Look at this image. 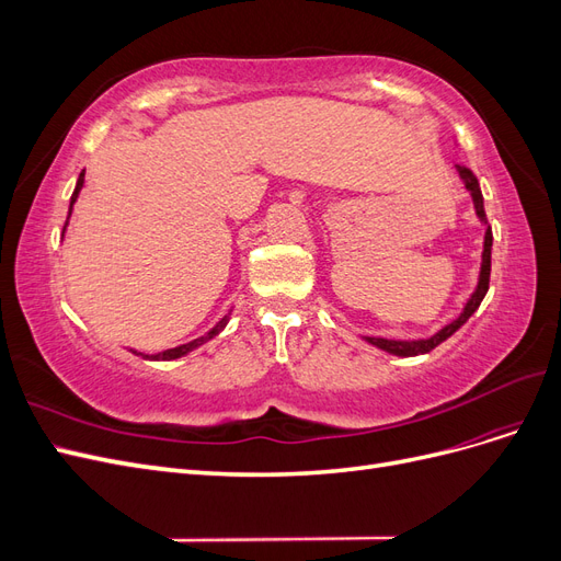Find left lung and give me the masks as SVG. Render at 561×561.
Masks as SVG:
<instances>
[{"label":"left lung","mask_w":561,"mask_h":561,"mask_svg":"<svg viewBox=\"0 0 561 561\" xmlns=\"http://www.w3.org/2000/svg\"><path fill=\"white\" fill-rule=\"evenodd\" d=\"M458 175H461L466 190L470 192L472 196V203H474V210H478V217L482 219V222L486 225V215H484V198H482V192H480V182L478 178L472 175L470 168L466 165H458ZM491 241H494V236H491V227H486V233H484V252H482V271H480V283H478V290L472 293V297L468 299L463 313L458 316L456 320H451L449 325H445L443 330H439L437 334L428 336V339H416V342H400V339H383V336H365V342H369L371 346H377L381 351H388L393 355H402V358H412V355H421V353H428L433 351L435 346H439L445 342V339H449L458 328L463 325V322L478 311V307L482 304L486 290H489V274H491Z\"/></svg>","instance_id":"1"}]
</instances>
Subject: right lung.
Returning a JSON list of instances; mask_svg holds the SVG:
<instances>
[{"instance_id": "right-lung-1", "label": "right lung", "mask_w": 561, "mask_h": 561, "mask_svg": "<svg viewBox=\"0 0 561 561\" xmlns=\"http://www.w3.org/2000/svg\"><path fill=\"white\" fill-rule=\"evenodd\" d=\"M81 186H83V173L79 175V180H77V186H75V194H72V201H70V215H72V206H75V201H77V196H79V192H81ZM65 227H67V222H65ZM65 231V229H62ZM227 325V318H222L217 322V325L208 332V334H203V336H198V339H194V342H190V344H182V346H175V348H168V351H163V353H157V355H145V353H135V355H142V358H151V360H175V358H180V355H186L190 351H194V348H198L201 344H206L208 339H213L219 330H222Z\"/></svg>"}]
</instances>
